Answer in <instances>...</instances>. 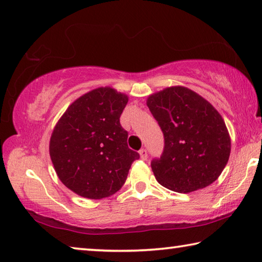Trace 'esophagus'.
Masks as SVG:
<instances>
[{"label":"esophagus","instance_id":"34e87169","mask_svg":"<svg viewBox=\"0 0 262 262\" xmlns=\"http://www.w3.org/2000/svg\"><path fill=\"white\" fill-rule=\"evenodd\" d=\"M140 156H141V159H143V161H145V159L148 158V151L145 149H141L140 150Z\"/></svg>","mask_w":262,"mask_h":262}]
</instances>
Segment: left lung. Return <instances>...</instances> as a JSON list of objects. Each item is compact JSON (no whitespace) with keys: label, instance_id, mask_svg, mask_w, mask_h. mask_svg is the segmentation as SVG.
I'll return each instance as SVG.
<instances>
[{"label":"left lung","instance_id":"left-lung-1","mask_svg":"<svg viewBox=\"0 0 262 262\" xmlns=\"http://www.w3.org/2000/svg\"><path fill=\"white\" fill-rule=\"evenodd\" d=\"M147 105L164 135L163 154L151 161L158 183L178 193L214 183L231 150L227 126L214 106L184 86L164 89Z\"/></svg>","mask_w":262,"mask_h":262}]
</instances>
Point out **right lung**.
Listing matches in <instances>:
<instances>
[{
	"label": "right lung",
	"mask_w": 262,
	"mask_h": 262,
	"mask_svg": "<svg viewBox=\"0 0 262 262\" xmlns=\"http://www.w3.org/2000/svg\"><path fill=\"white\" fill-rule=\"evenodd\" d=\"M128 97L98 88L69 106L52 133L50 155L66 187L88 199L117 193L139 152L128 148L120 115Z\"/></svg>",
	"instance_id": "1"
}]
</instances>
